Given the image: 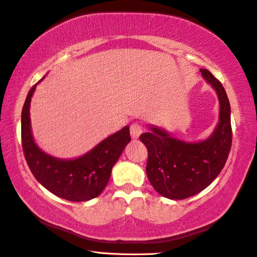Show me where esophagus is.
Listing matches in <instances>:
<instances>
[{
    "mask_svg": "<svg viewBox=\"0 0 257 257\" xmlns=\"http://www.w3.org/2000/svg\"><path fill=\"white\" fill-rule=\"evenodd\" d=\"M143 133V126L139 123H134L131 125V136L133 139H139L140 135Z\"/></svg>",
    "mask_w": 257,
    "mask_h": 257,
    "instance_id": "obj_1",
    "label": "esophagus"
}]
</instances>
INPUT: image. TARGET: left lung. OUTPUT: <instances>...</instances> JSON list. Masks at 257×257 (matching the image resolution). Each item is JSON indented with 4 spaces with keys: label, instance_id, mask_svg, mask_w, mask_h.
Instances as JSON below:
<instances>
[{
    "label": "left lung",
    "instance_id": "obj_1",
    "mask_svg": "<svg viewBox=\"0 0 257 257\" xmlns=\"http://www.w3.org/2000/svg\"><path fill=\"white\" fill-rule=\"evenodd\" d=\"M200 71L219 102V119L209 138L185 142L154 125H150L151 132L140 136L149 152L148 179L159 194L170 200H184L206 188L221 173L231 151V106L226 92L211 72Z\"/></svg>",
    "mask_w": 257,
    "mask_h": 257
}]
</instances>
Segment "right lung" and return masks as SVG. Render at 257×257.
Returning a JSON list of instances; mask_svg holds the SVG:
<instances>
[{
  "label": "right lung",
  "mask_w": 257,
  "mask_h": 257,
  "mask_svg": "<svg viewBox=\"0 0 257 257\" xmlns=\"http://www.w3.org/2000/svg\"><path fill=\"white\" fill-rule=\"evenodd\" d=\"M39 83L26 96L21 116L22 146L31 172L46 190L64 200L85 202L97 197L108 183L112 167L130 143L128 125L107 136L84 155L71 160L54 158L36 145L31 128V99Z\"/></svg>",
  "instance_id": "obj_1"
}]
</instances>
